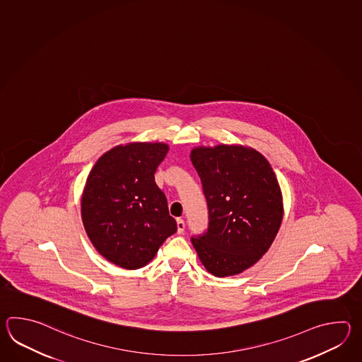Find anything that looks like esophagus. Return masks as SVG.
Instances as JSON below:
<instances>
[{"label": "esophagus", "instance_id": "1", "mask_svg": "<svg viewBox=\"0 0 362 362\" xmlns=\"http://www.w3.org/2000/svg\"><path fill=\"white\" fill-rule=\"evenodd\" d=\"M185 231V223L182 218H177V233L182 234Z\"/></svg>", "mask_w": 362, "mask_h": 362}]
</instances>
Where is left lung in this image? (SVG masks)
<instances>
[{"mask_svg":"<svg viewBox=\"0 0 362 362\" xmlns=\"http://www.w3.org/2000/svg\"><path fill=\"white\" fill-rule=\"evenodd\" d=\"M209 214L204 235L192 238L199 260L216 277L251 268L269 250L284 218V198L276 173L252 147H194Z\"/></svg>","mask_w":362,"mask_h":362,"instance_id":"8db88e82","label":"left lung"}]
</instances>
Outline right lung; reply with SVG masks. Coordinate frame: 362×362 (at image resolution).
<instances>
[{
	"instance_id": "obj_1",
	"label": "right lung",
	"mask_w": 362,
	"mask_h": 362,
	"mask_svg": "<svg viewBox=\"0 0 362 362\" xmlns=\"http://www.w3.org/2000/svg\"><path fill=\"white\" fill-rule=\"evenodd\" d=\"M170 146L129 142L100 156L81 194V218L94 248L124 269H139L177 231L154 173Z\"/></svg>"
}]
</instances>
